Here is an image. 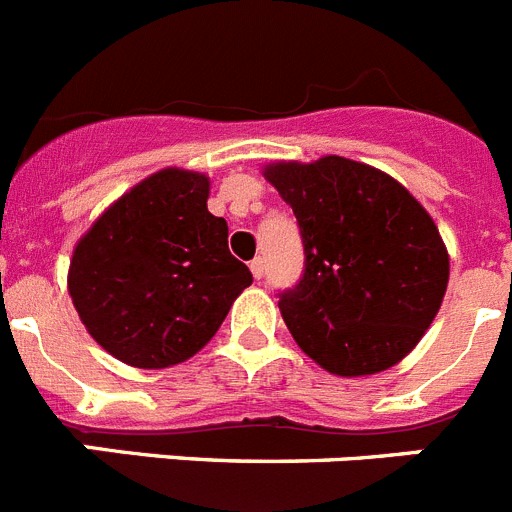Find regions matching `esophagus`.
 I'll list each match as a JSON object with an SVG mask.
<instances>
[{
  "label": "esophagus",
  "instance_id": "obj_1",
  "mask_svg": "<svg viewBox=\"0 0 512 512\" xmlns=\"http://www.w3.org/2000/svg\"><path fill=\"white\" fill-rule=\"evenodd\" d=\"M251 271H253V277H256V279L264 277V259H253L251 261Z\"/></svg>",
  "mask_w": 512,
  "mask_h": 512
}]
</instances>
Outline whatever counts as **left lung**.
I'll return each mask as SVG.
<instances>
[{
	"mask_svg": "<svg viewBox=\"0 0 512 512\" xmlns=\"http://www.w3.org/2000/svg\"><path fill=\"white\" fill-rule=\"evenodd\" d=\"M300 225L305 269L279 292L300 348L338 377L377 374L415 348L441 307L449 253L408 189L341 156L271 164Z\"/></svg>",
	"mask_w": 512,
	"mask_h": 512,
	"instance_id": "obj_1",
	"label": "left lung"
}]
</instances>
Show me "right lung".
I'll return each instance as SVG.
<instances>
[{"instance_id":"obj_1","label":"right lung","mask_w":512,"mask_h":512,"mask_svg":"<svg viewBox=\"0 0 512 512\" xmlns=\"http://www.w3.org/2000/svg\"><path fill=\"white\" fill-rule=\"evenodd\" d=\"M207 197L205 174L158 171L76 243L69 295L115 359L140 369L187 361L253 282L228 251V223L207 210Z\"/></svg>"}]
</instances>
